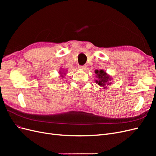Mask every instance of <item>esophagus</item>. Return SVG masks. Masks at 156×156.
Here are the masks:
<instances>
[{
    "mask_svg": "<svg viewBox=\"0 0 156 156\" xmlns=\"http://www.w3.org/2000/svg\"><path fill=\"white\" fill-rule=\"evenodd\" d=\"M79 68L80 69H82L85 70V69H87V66H86V65H83V66H79Z\"/></svg>",
    "mask_w": 156,
    "mask_h": 156,
    "instance_id": "obj_1",
    "label": "esophagus"
}]
</instances>
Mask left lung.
Instances as JSON below:
<instances>
[{"instance_id":"1","label":"left lung","mask_w":156,"mask_h":156,"mask_svg":"<svg viewBox=\"0 0 156 156\" xmlns=\"http://www.w3.org/2000/svg\"><path fill=\"white\" fill-rule=\"evenodd\" d=\"M95 73L97 74V77L98 78L96 83L101 87H104L105 88V85H108L110 83V77L103 70H96Z\"/></svg>"}]
</instances>
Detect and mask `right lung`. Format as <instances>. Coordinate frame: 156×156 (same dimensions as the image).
<instances>
[{"instance_id": "1", "label": "right lung", "mask_w": 156, "mask_h": 156, "mask_svg": "<svg viewBox=\"0 0 156 156\" xmlns=\"http://www.w3.org/2000/svg\"><path fill=\"white\" fill-rule=\"evenodd\" d=\"M60 73H61V72H60ZM60 74H61V73H60Z\"/></svg>"}]
</instances>
